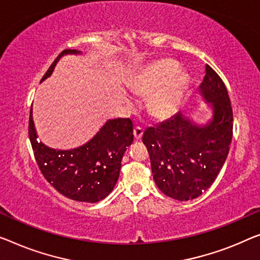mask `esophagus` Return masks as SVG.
<instances>
[{
	"mask_svg": "<svg viewBox=\"0 0 260 260\" xmlns=\"http://www.w3.org/2000/svg\"><path fill=\"white\" fill-rule=\"evenodd\" d=\"M133 134H134V138L137 139V140H140L142 138V134H143V129L141 127H135L134 131H133Z\"/></svg>",
	"mask_w": 260,
	"mask_h": 260,
	"instance_id": "34e87169",
	"label": "esophagus"
}]
</instances>
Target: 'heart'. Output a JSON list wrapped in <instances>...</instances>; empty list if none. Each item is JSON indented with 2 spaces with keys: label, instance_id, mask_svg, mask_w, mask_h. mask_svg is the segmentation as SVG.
Returning <instances> with one entry per match:
<instances>
[{
  "label": "heart",
  "instance_id": "b5f03b06",
  "mask_svg": "<svg viewBox=\"0 0 260 260\" xmlns=\"http://www.w3.org/2000/svg\"><path fill=\"white\" fill-rule=\"evenodd\" d=\"M179 64L172 59L150 61L143 67L132 81L131 90L138 95L154 94L150 107L157 117H169L183 99L188 80L176 73Z\"/></svg>",
  "mask_w": 260,
  "mask_h": 260
}]
</instances>
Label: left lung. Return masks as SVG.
Listing matches in <instances>:
<instances>
[{
  "instance_id": "left-lung-1",
  "label": "left lung",
  "mask_w": 260,
  "mask_h": 260,
  "mask_svg": "<svg viewBox=\"0 0 260 260\" xmlns=\"http://www.w3.org/2000/svg\"><path fill=\"white\" fill-rule=\"evenodd\" d=\"M212 110L200 125L181 112L145 131L153 179L157 188L177 201L199 197L210 188L229 154L234 117L229 94L220 77L209 65L199 87Z\"/></svg>"
}]
</instances>
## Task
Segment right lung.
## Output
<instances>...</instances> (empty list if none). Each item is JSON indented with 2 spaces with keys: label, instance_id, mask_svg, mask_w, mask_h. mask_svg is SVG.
Returning a JSON list of instances; mask_svg holds the SVG:
<instances>
[{
  "label": "right lung",
  "instance_id": "add662e5",
  "mask_svg": "<svg viewBox=\"0 0 260 260\" xmlns=\"http://www.w3.org/2000/svg\"><path fill=\"white\" fill-rule=\"evenodd\" d=\"M77 50H64L56 58L41 83L52 75L64 55H80ZM29 138L35 158L46 181L58 192L78 202L95 203L105 199L117 184L121 160L133 142L131 119H111L90 141L73 149H53L38 141L32 108L29 117Z\"/></svg>",
  "mask_w": 260,
  "mask_h": 260
}]
</instances>
